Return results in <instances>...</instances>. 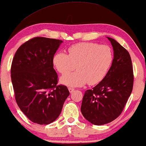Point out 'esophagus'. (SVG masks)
I'll return each instance as SVG.
<instances>
[{
  "label": "esophagus",
  "mask_w": 146,
  "mask_h": 146,
  "mask_svg": "<svg viewBox=\"0 0 146 146\" xmlns=\"http://www.w3.org/2000/svg\"><path fill=\"white\" fill-rule=\"evenodd\" d=\"M68 90H69V92L72 93V92H73L74 91V88H68Z\"/></svg>",
  "instance_id": "esophagus-1"
}]
</instances>
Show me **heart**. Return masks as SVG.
Segmentation results:
<instances>
[{"label": "heart", "instance_id": "1", "mask_svg": "<svg viewBox=\"0 0 146 146\" xmlns=\"http://www.w3.org/2000/svg\"><path fill=\"white\" fill-rule=\"evenodd\" d=\"M68 55L58 52L53 57V65L64 74L74 70L77 71L63 76L60 82L66 86H82L100 82L107 74L113 60V51L109 45L92 42H80L68 49Z\"/></svg>", "mask_w": 146, "mask_h": 146}]
</instances>
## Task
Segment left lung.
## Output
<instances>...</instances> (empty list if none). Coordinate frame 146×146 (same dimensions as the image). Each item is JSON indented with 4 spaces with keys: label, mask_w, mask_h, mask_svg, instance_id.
Instances as JSON below:
<instances>
[{
    "label": "left lung",
    "mask_w": 146,
    "mask_h": 146,
    "mask_svg": "<svg viewBox=\"0 0 146 146\" xmlns=\"http://www.w3.org/2000/svg\"><path fill=\"white\" fill-rule=\"evenodd\" d=\"M113 49V60L105 78L85 91L81 113L96 125L107 124L122 112L133 89V74L129 52L114 39L107 37Z\"/></svg>",
    "instance_id": "8db88e82"
}]
</instances>
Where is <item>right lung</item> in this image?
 <instances>
[{"label": "right lung", "mask_w": 146, "mask_h": 146, "mask_svg": "<svg viewBox=\"0 0 146 146\" xmlns=\"http://www.w3.org/2000/svg\"><path fill=\"white\" fill-rule=\"evenodd\" d=\"M62 40L37 37L21 45L12 62L11 74L15 99L32 122L48 125L61 113L70 95L58 83L52 59Z\"/></svg>", "instance_id": "obj_1"}]
</instances>
